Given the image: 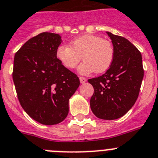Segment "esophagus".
<instances>
[{
	"instance_id": "obj_1",
	"label": "esophagus",
	"mask_w": 158,
	"mask_h": 158,
	"mask_svg": "<svg viewBox=\"0 0 158 158\" xmlns=\"http://www.w3.org/2000/svg\"><path fill=\"white\" fill-rule=\"evenodd\" d=\"M79 80H80V82L81 83H85V82H86V79L85 77H82V76H80L79 77Z\"/></svg>"
}]
</instances>
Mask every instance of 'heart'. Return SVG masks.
I'll return each mask as SVG.
<instances>
[{
  "mask_svg": "<svg viewBox=\"0 0 158 158\" xmlns=\"http://www.w3.org/2000/svg\"><path fill=\"white\" fill-rule=\"evenodd\" d=\"M56 57L64 68L73 69L81 59L84 61L79 67L82 75L103 73L110 69L114 58L112 43L101 36L85 34L76 37L69 43V47L61 45L56 49Z\"/></svg>",
  "mask_w": 158,
  "mask_h": 158,
  "instance_id": "heart-1",
  "label": "heart"
}]
</instances>
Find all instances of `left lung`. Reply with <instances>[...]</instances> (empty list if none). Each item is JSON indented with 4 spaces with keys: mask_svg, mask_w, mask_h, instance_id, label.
Wrapping results in <instances>:
<instances>
[{
    "mask_svg": "<svg viewBox=\"0 0 158 158\" xmlns=\"http://www.w3.org/2000/svg\"><path fill=\"white\" fill-rule=\"evenodd\" d=\"M114 48V58L102 76L89 79L94 93L90 108L97 118L114 120L122 117L136 101L143 78L142 55L127 39L107 32Z\"/></svg>",
    "mask_w": 158,
    "mask_h": 158,
    "instance_id": "left-lung-1",
    "label": "left lung"
}]
</instances>
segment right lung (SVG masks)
I'll use <instances>...</instances> for the list:
<instances>
[{
  "label": "right lung",
  "instance_id": "1",
  "mask_svg": "<svg viewBox=\"0 0 158 158\" xmlns=\"http://www.w3.org/2000/svg\"><path fill=\"white\" fill-rule=\"evenodd\" d=\"M61 37L42 32L29 39L14 58L12 77L24 110L43 125H56L69 114V101L79 86V77L56 57Z\"/></svg>",
  "mask_w": 158,
  "mask_h": 158
}]
</instances>
